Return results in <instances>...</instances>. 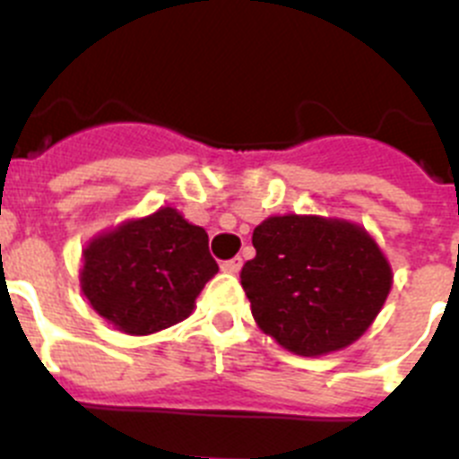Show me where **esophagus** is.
<instances>
[{
    "instance_id": "obj_1",
    "label": "esophagus",
    "mask_w": 459,
    "mask_h": 459,
    "mask_svg": "<svg viewBox=\"0 0 459 459\" xmlns=\"http://www.w3.org/2000/svg\"><path fill=\"white\" fill-rule=\"evenodd\" d=\"M243 266V259L241 257H234V259H227V262H222L221 269L225 271V273H238Z\"/></svg>"
}]
</instances>
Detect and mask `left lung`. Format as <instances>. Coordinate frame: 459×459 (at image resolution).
<instances>
[{
  "mask_svg": "<svg viewBox=\"0 0 459 459\" xmlns=\"http://www.w3.org/2000/svg\"><path fill=\"white\" fill-rule=\"evenodd\" d=\"M253 246L241 285L257 326L291 354L317 359L354 344L391 294V262L347 218L269 216Z\"/></svg>",
  "mask_w": 459,
  "mask_h": 459,
  "instance_id": "left-lung-1",
  "label": "left lung"
}]
</instances>
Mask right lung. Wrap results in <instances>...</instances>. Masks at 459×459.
<instances>
[{
  "mask_svg": "<svg viewBox=\"0 0 459 459\" xmlns=\"http://www.w3.org/2000/svg\"><path fill=\"white\" fill-rule=\"evenodd\" d=\"M218 273L209 234L174 206L128 218L82 248L80 290L126 335H152L184 322Z\"/></svg>",
  "mask_w": 459,
  "mask_h": 459,
  "instance_id": "obj_1",
  "label": "right lung"
}]
</instances>
